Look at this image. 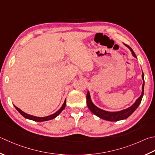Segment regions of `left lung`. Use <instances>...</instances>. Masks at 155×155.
<instances>
[{"mask_svg":"<svg viewBox=\"0 0 155 155\" xmlns=\"http://www.w3.org/2000/svg\"><path fill=\"white\" fill-rule=\"evenodd\" d=\"M126 46L128 48V49L131 51V53L132 56L136 58V56L134 51L128 45L125 44ZM142 81H143V83H142V93L140 96L136 100V101L130 107L124 109V110L118 111H108L102 110V109H100L98 107L93 104L91 98L90 93L89 91H88L87 94V106L90 111L92 112L97 117L101 118L103 120H107V121H110V122H117V121L127 119L130 115H132L134 111L138 108L139 105L140 104L142 97L144 95V73L143 72H142Z\"/></svg>","mask_w":155,"mask_h":155,"instance_id":"8db88e82","label":"left lung"}]
</instances>
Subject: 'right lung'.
<instances>
[{"label":"right lung","mask_w":155,"mask_h":155,"mask_svg":"<svg viewBox=\"0 0 155 155\" xmlns=\"http://www.w3.org/2000/svg\"><path fill=\"white\" fill-rule=\"evenodd\" d=\"M66 104V100L65 99L64 101V103H63L62 105V107H60L58 110L56 112H55V113L53 114L50 115V116H45V117H37V116H32V115H29L28 114L25 113V112L23 111L22 110H21L19 108L17 107L15 105H14V106H15V109H16V110L18 111H19V113L22 115V116L24 117L27 118V119L31 120H33V121H35V122H45V121H48V120L54 119V118L58 116V115L64 110V109L65 108Z\"/></svg>","instance_id":"add662e5"}]
</instances>
